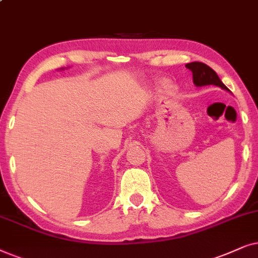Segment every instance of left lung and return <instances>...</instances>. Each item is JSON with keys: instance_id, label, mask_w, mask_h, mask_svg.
I'll use <instances>...</instances> for the list:
<instances>
[{"instance_id": "8db88e82", "label": "left lung", "mask_w": 258, "mask_h": 258, "mask_svg": "<svg viewBox=\"0 0 258 258\" xmlns=\"http://www.w3.org/2000/svg\"><path fill=\"white\" fill-rule=\"evenodd\" d=\"M186 68H188L192 72L194 75V82L196 86H207V85H215L218 86L223 89L229 91L228 87L223 84L216 72L205 64L203 62H191L186 64Z\"/></svg>"}]
</instances>
